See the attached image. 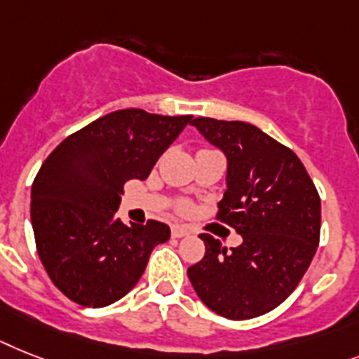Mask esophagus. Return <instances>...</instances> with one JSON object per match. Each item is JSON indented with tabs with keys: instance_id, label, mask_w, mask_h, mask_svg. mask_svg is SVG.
<instances>
[{
	"instance_id": "1",
	"label": "esophagus",
	"mask_w": 359,
	"mask_h": 359,
	"mask_svg": "<svg viewBox=\"0 0 359 359\" xmlns=\"http://www.w3.org/2000/svg\"><path fill=\"white\" fill-rule=\"evenodd\" d=\"M191 235V229L185 226H174L172 227V236L174 238H183V236Z\"/></svg>"
}]
</instances>
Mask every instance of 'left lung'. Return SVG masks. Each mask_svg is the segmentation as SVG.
Returning <instances> with one entry per match:
<instances>
[{"label":"left lung","instance_id":"1","mask_svg":"<svg viewBox=\"0 0 359 359\" xmlns=\"http://www.w3.org/2000/svg\"><path fill=\"white\" fill-rule=\"evenodd\" d=\"M224 152L226 192L218 218L242 236L238 248L200 235L205 257L187 269L198 297L218 316L251 319L295 290L319 245L321 200L295 154L242 121H192Z\"/></svg>","mask_w":359,"mask_h":359}]
</instances>
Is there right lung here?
I'll return each mask as SVG.
<instances>
[{
    "instance_id": "add662e5",
    "label": "right lung",
    "mask_w": 359,
    "mask_h": 359,
    "mask_svg": "<svg viewBox=\"0 0 359 359\" xmlns=\"http://www.w3.org/2000/svg\"><path fill=\"white\" fill-rule=\"evenodd\" d=\"M192 115L117 109L64 139L41 165L31 191L36 250L53 284L71 301L102 308L139 283L170 227L130 226L115 216L123 185L147 180Z\"/></svg>"
}]
</instances>
